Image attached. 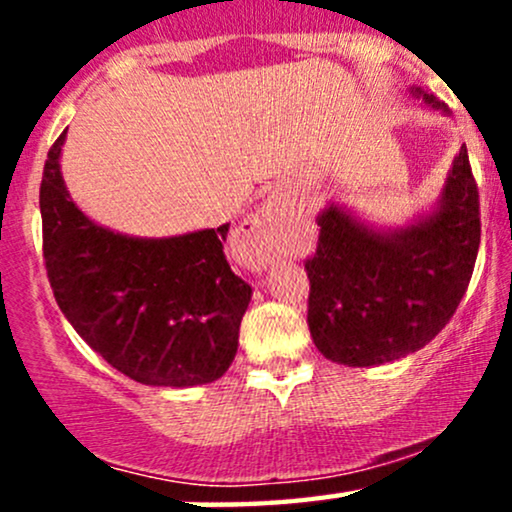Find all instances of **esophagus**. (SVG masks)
Listing matches in <instances>:
<instances>
[{
  "label": "esophagus",
  "instance_id": "obj_1",
  "mask_svg": "<svg viewBox=\"0 0 512 512\" xmlns=\"http://www.w3.org/2000/svg\"><path fill=\"white\" fill-rule=\"evenodd\" d=\"M286 223V204L281 197H269L267 202L257 209V214L243 228V238L252 248V260L264 264L272 257L276 240H279L281 228Z\"/></svg>",
  "mask_w": 512,
  "mask_h": 512
}]
</instances>
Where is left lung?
I'll return each instance as SVG.
<instances>
[{"label":"left lung","mask_w":512,"mask_h":512,"mask_svg":"<svg viewBox=\"0 0 512 512\" xmlns=\"http://www.w3.org/2000/svg\"><path fill=\"white\" fill-rule=\"evenodd\" d=\"M431 108L445 103L414 88ZM308 327L320 354L344 366H380L414 354L455 315L477 262L479 187L467 146L448 175L436 214L395 233H378L339 207L317 216Z\"/></svg>","instance_id":"left-lung-1"}]
</instances>
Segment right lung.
I'll list each match as a JSON object with an SVG mask.
<instances>
[{
    "instance_id": "add662e5",
    "label": "right lung",
    "mask_w": 512,
    "mask_h": 512,
    "mask_svg": "<svg viewBox=\"0 0 512 512\" xmlns=\"http://www.w3.org/2000/svg\"><path fill=\"white\" fill-rule=\"evenodd\" d=\"M67 129L40 182L43 260L79 337L127 378L158 387L221 378L238 351L250 284L223 255L228 223L175 238H127L86 219L60 173Z\"/></svg>"
}]
</instances>
